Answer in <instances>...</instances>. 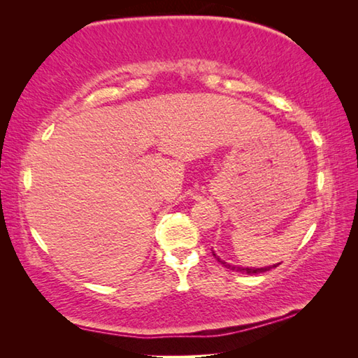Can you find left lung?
Wrapping results in <instances>:
<instances>
[{
  "instance_id": "obj_1",
  "label": "left lung",
  "mask_w": 358,
  "mask_h": 358,
  "mask_svg": "<svg viewBox=\"0 0 358 358\" xmlns=\"http://www.w3.org/2000/svg\"><path fill=\"white\" fill-rule=\"evenodd\" d=\"M213 256H215V259L217 260V262H221L224 266H226V268L234 270V271H240V273H248V275L264 273V271H268L270 268H275V266H276V265H273V266H265V268H243V266H235V265H230V264H227V262H224V260H221L220 257H217L215 252H213Z\"/></svg>"
}]
</instances>
